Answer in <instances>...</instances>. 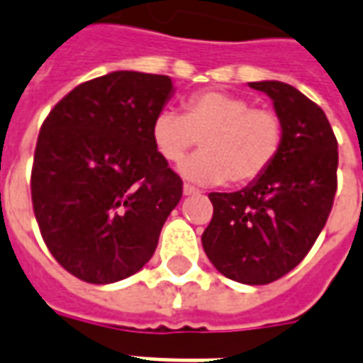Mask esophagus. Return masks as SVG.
I'll return each instance as SVG.
<instances>
[{"label":"esophagus","instance_id":"1","mask_svg":"<svg viewBox=\"0 0 363 363\" xmlns=\"http://www.w3.org/2000/svg\"><path fill=\"white\" fill-rule=\"evenodd\" d=\"M182 192H184V196H194V194H199V190L196 186H192V184H184Z\"/></svg>","mask_w":363,"mask_h":363}]
</instances>
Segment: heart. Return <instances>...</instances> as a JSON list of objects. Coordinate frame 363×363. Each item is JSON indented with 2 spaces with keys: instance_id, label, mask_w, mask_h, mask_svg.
<instances>
[{
  "instance_id": "heart-1",
  "label": "heart",
  "mask_w": 363,
  "mask_h": 363,
  "mask_svg": "<svg viewBox=\"0 0 363 363\" xmlns=\"http://www.w3.org/2000/svg\"><path fill=\"white\" fill-rule=\"evenodd\" d=\"M150 137L156 152L179 164L199 141L203 150L181 165L186 179L242 186L258 181L275 164L284 145V121L273 107H256L245 96L201 90L188 96L182 115L162 111Z\"/></svg>"
}]
</instances>
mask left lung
Segmentation results:
<instances>
[{"mask_svg":"<svg viewBox=\"0 0 363 363\" xmlns=\"http://www.w3.org/2000/svg\"><path fill=\"white\" fill-rule=\"evenodd\" d=\"M273 99L284 145L265 175L239 192H211L201 242L211 264L242 284H269L307 256L333 207L337 139L324 111L290 84L248 82Z\"/></svg>","mask_w":363,"mask_h":363,"instance_id":"left-lung-1","label":"left lung"}]
</instances>
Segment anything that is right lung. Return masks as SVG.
Instances as JSON below:
<instances>
[{
    "mask_svg": "<svg viewBox=\"0 0 363 363\" xmlns=\"http://www.w3.org/2000/svg\"><path fill=\"white\" fill-rule=\"evenodd\" d=\"M167 75L115 71L75 86L45 118L31 165L43 241L65 271L92 284L141 269L182 198V179L152 145L169 99Z\"/></svg>",
    "mask_w": 363,
    "mask_h": 363,
    "instance_id": "right-lung-1",
    "label": "right lung"
}]
</instances>
